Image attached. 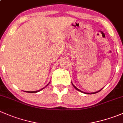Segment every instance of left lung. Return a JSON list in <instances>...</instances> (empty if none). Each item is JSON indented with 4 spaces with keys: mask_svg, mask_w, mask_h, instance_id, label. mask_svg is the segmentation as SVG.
Masks as SVG:
<instances>
[{
    "mask_svg": "<svg viewBox=\"0 0 123 123\" xmlns=\"http://www.w3.org/2000/svg\"><path fill=\"white\" fill-rule=\"evenodd\" d=\"M72 85H73V86H74V88H75V89H76V90H79V91L81 92H83V93H86V94H95V93H96L99 92H100V90H102V89H101V90H99V91H98V92H94V93H85V92H83L81 91V90H79V89H77V87H75V86H74V85H73V83H72Z\"/></svg>",
    "mask_w": 123,
    "mask_h": 123,
    "instance_id": "left-lung-1",
    "label": "left lung"
}]
</instances>
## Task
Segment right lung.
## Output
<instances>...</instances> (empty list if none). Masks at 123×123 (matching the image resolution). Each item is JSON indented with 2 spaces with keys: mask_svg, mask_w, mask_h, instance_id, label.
<instances>
[{
  "mask_svg": "<svg viewBox=\"0 0 123 123\" xmlns=\"http://www.w3.org/2000/svg\"><path fill=\"white\" fill-rule=\"evenodd\" d=\"M49 84H48V85H49ZM48 85H47V86H48ZM44 88H43V89H41V90H37V91H33V92H28V91H25L26 92H28V93H37V92H39V91H40V90H42V89H44Z\"/></svg>",
  "mask_w": 123,
  "mask_h": 123,
  "instance_id": "1",
  "label": "right lung"
}]
</instances>
